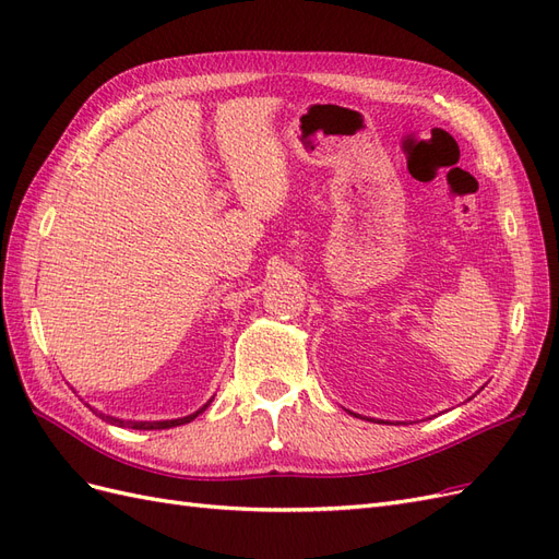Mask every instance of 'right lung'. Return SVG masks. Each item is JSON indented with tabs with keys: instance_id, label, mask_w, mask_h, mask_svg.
<instances>
[{
	"instance_id": "1",
	"label": "right lung",
	"mask_w": 559,
	"mask_h": 559,
	"mask_svg": "<svg viewBox=\"0 0 559 559\" xmlns=\"http://www.w3.org/2000/svg\"><path fill=\"white\" fill-rule=\"evenodd\" d=\"M210 405V403H207ZM205 405V408H207ZM205 408H200L195 415H189V417H181V419H167V421H123V419H114V417H105V415H99L103 419H109V421H114V425H121V427H126V425H130L132 429H170V427H179V425H186V421H191V419H195L202 411Z\"/></svg>"
}]
</instances>
